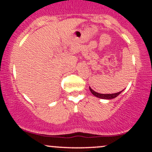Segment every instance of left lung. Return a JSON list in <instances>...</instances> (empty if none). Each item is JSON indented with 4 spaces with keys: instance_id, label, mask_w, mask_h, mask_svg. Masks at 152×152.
<instances>
[{
    "instance_id": "1",
    "label": "left lung",
    "mask_w": 152,
    "mask_h": 152,
    "mask_svg": "<svg viewBox=\"0 0 152 152\" xmlns=\"http://www.w3.org/2000/svg\"><path fill=\"white\" fill-rule=\"evenodd\" d=\"M89 90H90V91L91 92V94H93V95L95 96L96 97H98V98L102 99H112L116 98V97H117L119 95V94L124 91V90H122V91H121L118 92V93H115V94H99V93H97V92L94 91L92 89L90 86H89Z\"/></svg>"
}]
</instances>
